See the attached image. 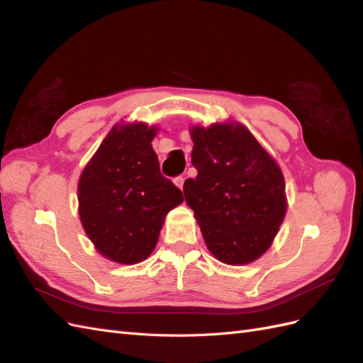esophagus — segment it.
<instances>
[{
	"mask_svg": "<svg viewBox=\"0 0 363 363\" xmlns=\"http://www.w3.org/2000/svg\"><path fill=\"white\" fill-rule=\"evenodd\" d=\"M183 183H184V179L182 177V175H179V177L174 179V184L177 186V188H180L183 191Z\"/></svg>",
	"mask_w": 363,
	"mask_h": 363,
	"instance_id": "obj_1",
	"label": "esophagus"
}]
</instances>
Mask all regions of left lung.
<instances>
[{"label":"left lung","instance_id":"8db88e82","mask_svg":"<svg viewBox=\"0 0 363 363\" xmlns=\"http://www.w3.org/2000/svg\"><path fill=\"white\" fill-rule=\"evenodd\" d=\"M195 179L183 184L207 248L227 265H245L272 244L286 213L281 169L240 124L194 127Z\"/></svg>","mask_w":363,"mask_h":363}]
</instances>
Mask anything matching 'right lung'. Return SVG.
Returning a JSON list of instances; mask_svg holds the SVG:
<instances>
[{
	"mask_svg": "<svg viewBox=\"0 0 363 363\" xmlns=\"http://www.w3.org/2000/svg\"><path fill=\"white\" fill-rule=\"evenodd\" d=\"M156 127L115 125L79 182V215L100 255L133 265L155 250L167 213L183 201L151 147Z\"/></svg>",
	"mask_w": 363,
	"mask_h": 363,
	"instance_id": "obj_1",
	"label": "right lung"
}]
</instances>
